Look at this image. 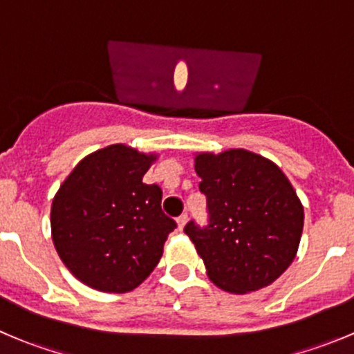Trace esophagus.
<instances>
[{"label":"esophagus","instance_id":"esophagus-1","mask_svg":"<svg viewBox=\"0 0 354 354\" xmlns=\"http://www.w3.org/2000/svg\"><path fill=\"white\" fill-rule=\"evenodd\" d=\"M187 221H188V216H187V214H181V216L180 217H178V221H176V223H178V230H183V227H185V224H187Z\"/></svg>","mask_w":354,"mask_h":354}]
</instances>
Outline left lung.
Masks as SVG:
<instances>
[{
    "label": "left lung",
    "instance_id": "1",
    "mask_svg": "<svg viewBox=\"0 0 354 354\" xmlns=\"http://www.w3.org/2000/svg\"><path fill=\"white\" fill-rule=\"evenodd\" d=\"M195 171L209 224L185 233L217 288L246 295L272 284L291 266L303 231V205L286 174L267 157L227 149L197 152Z\"/></svg>",
    "mask_w": 354,
    "mask_h": 354
}]
</instances>
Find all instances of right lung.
Returning <instances> with one entry per match:
<instances>
[{"instance_id": "obj_1", "label": "right lung", "mask_w": 354, "mask_h": 354, "mask_svg": "<svg viewBox=\"0 0 354 354\" xmlns=\"http://www.w3.org/2000/svg\"><path fill=\"white\" fill-rule=\"evenodd\" d=\"M157 154L124 144L92 152L73 167L51 205V236L66 269L97 291L140 286L176 227L162 190L142 181Z\"/></svg>"}]
</instances>
